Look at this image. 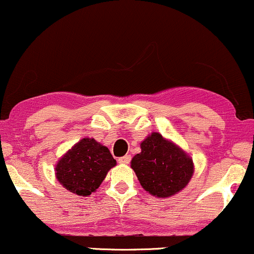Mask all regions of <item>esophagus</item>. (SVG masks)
<instances>
[{"instance_id": "esophagus-1", "label": "esophagus", "mask_w": 254, "mask_h": 254, "mask_svg": "<svg viewBox=\"0 0 254 254\" xmlns=\"http://www.w3.org/2000/svg\"><path fill=\"white\" fill-rule=\"evenodd\" d=\"M130 155H125V156H122V158H119V164H125V165H127V164H129L130 162Z\"/></svg>"}]
</instances>
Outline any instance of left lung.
<instances>
[{
	"label": "left lung",
	"instance_id": "1",
	"mask_svg": "<svg viewBox=\"0 0 254 254\" xmlns=\"http://www.w3.org/2000/svg\"><path fill=\"white\" fill-rule=\"evenodd\" d=\"M141 152L134 155L130 167L143 190L158 198L179 193L194 172L192 158L174 142L153 132L141 142Z\"/></svg>",
	"mask_w": 254,
	"mask_h": 254
}]
</instances>
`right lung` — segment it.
Instances as JSON below:
<instances>
[{
    "instance_id": "right-lung-1",
    "label": "right lung",
    "mask_w": 254,
    "mask_h": 254,
    "mask_svg": "<svg viewBox=\"0 0 254 254\" xmlns=\"http://www.w3.org/2000/svg\"><path fill=\"white\" fill-rule=\"evenodd\" d=\"M115 165L117 160L107 147L92 137H83L58 161L55 174L65 190L87 196L99 189Z\"/></svg>"
}]
</instances>
